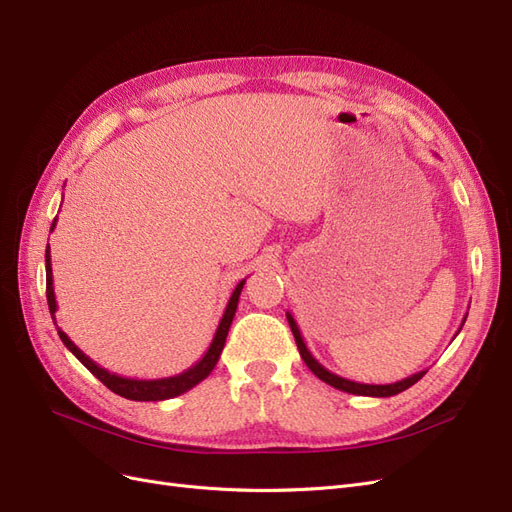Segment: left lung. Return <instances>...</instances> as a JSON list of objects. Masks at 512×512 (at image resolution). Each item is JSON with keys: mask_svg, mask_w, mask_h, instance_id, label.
<instances>
[{"mask_svg": "<svg viewBox=\"0 0 512 512\" xmlns=\"http://www.w3.org/2000/svg\"><path fill=\"white\" fill-rule=\"evenodd\" d=\"M286 318H288V324H290V329H292L294 342H297L301 359L305 361V365H307L309 369H312L314 374H316L322 382L331 384L333 389H339V391H344V393H352V395H365V397H393V395H397V393H401V391L410 389L412 384H416L418 380H421V378L427 374V369H423V371H416V374H412V376H408V378H404V380L391 382V384H361V382L346 380V378H342V376L333 374V371H329L327 367L320 365V363L314 359V354L307 350V346H305V342H303V335H301V331H299V327H297V320L292 318L290 312H286ZM466 318H468V314H466ZM466 318L461 320V327H463V322H466ZM459 331H461V329H459ZM459 331H457V333H459Z\"/></svg>", "mask_w": 512, "mask_h": 512, "instance_id": "8db88e82", "label": "left lung"}]
</instances>
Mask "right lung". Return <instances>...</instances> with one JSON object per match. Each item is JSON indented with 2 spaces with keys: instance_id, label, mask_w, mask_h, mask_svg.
<instances>
[{
  "instance_id": "obj_1",
  "label": "right lung",
  "mask_w": 512,
  "mask_h": 512,
  "mask_svg": "<svg viewBox=\"0 0 512 512\" xmlns=\"http://www.w3.org/2000/svg\"><path fill=\"white\" fill-rule=\"evenodd\" d=\"M57 226V218L53 220L51 224V230H55ZM44 267H46V301H49V312H51V318L55 322L57 327V318H55V312H57V301H55V290H53V269H51V247L46 245V254H44ZM243 284L245 280H241L237 284V288L232 290L230 299H228V305L224 309V316L218 324V329H215V335H213V342L211 346L207 348V352L203 354V359H200L198 363H194L190 369L181 371V374L177 376H170V378H158V380H136V378H123V376H117V374H111V371L100 367L98 363H94L89 359V356L81 350L76 348V344L72 342V339L61 331L57 327V333H59V339L64 342V346L79 359L91 374H94L104 386H108L113 393L126 397V399H132V401H164V399H173L185 391H190L192 386H196L198 382H203L213 367L218 365V359L220 354L224 350V344H226V335H228V329L232 324V318H235V312H237V303H239V294L243 290Z\"/></svg>"
}]
</instances>
